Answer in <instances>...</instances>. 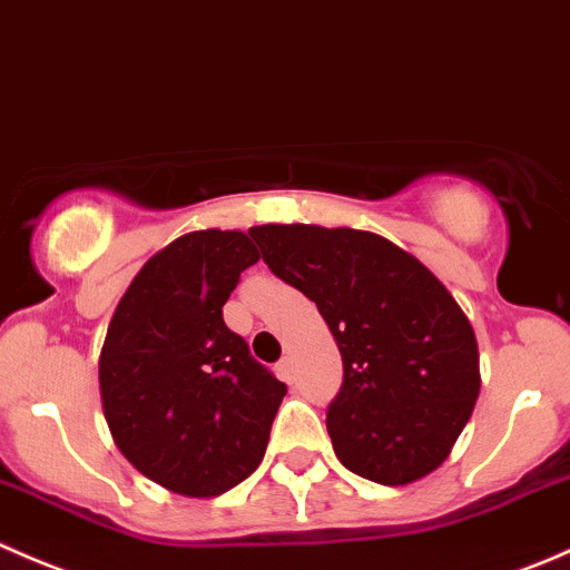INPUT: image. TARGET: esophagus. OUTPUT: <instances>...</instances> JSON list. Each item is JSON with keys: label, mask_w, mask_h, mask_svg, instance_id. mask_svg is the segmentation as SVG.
<instances>
[{"label": "esophagus", "mask_w": 570, "mask_h": 570, "mask_svg": "<svg viewBox=\"0 0 570 570\" xmlns=\"http://www.w3.org/2000/svg\"><path fill=\"white\" fill-rule=\"evenodd\" d=\"M277 374H279V380H285V382L293 380V360L291 357L279 360V363H277Z\"/></svg>", "instance_id": "obj_1"}]
</instances>
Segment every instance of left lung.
<instances>
[{
	"instance_id": "left-lung-1",
	"label": "left lung",
	"mask_w": 570,
	"mask_h": 570,
	"mask_svg": "<svg viewBox=\"0 0 570 570\" xmlns=\"http://www.w3.org/2000/svg\"><path fill=\"white\" fill-rule=\"evenodd\" d=\"M249 235L268 268L315 302L341 348L343 385L326 410L337 460L380 484L441 469L482 382L474 326L449 287L365 229L261 224Z\"/></svg>"
}]
</instances>
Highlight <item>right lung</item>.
Here are the masks:
<instances>
[{
    "label": "right lung",
    "instance_id": "add662e5",
    "mask_svg": "<svg viewBox=\"0 0 570 570\" xmlns=\"http://www.w3.org/2000/svg\"><path fill=\"white\" fill-rule=\"evenodd\" d=\"M257 261L240 229L179 235L135 274L107 326L99 396L112 443L171 493H227L266 454L287 387L222 315Z\"/></svg>",
    "mask_w": 570,
    "mask_h": 570
}]
</instances>
